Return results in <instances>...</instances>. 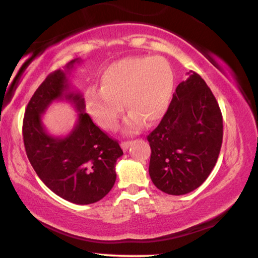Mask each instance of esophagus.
<instances>
[{
    "label": "esophagus",
    "mask_w": 258,
    "mask_h": 258,
    "mask_svg": "<svg viewBox=\"0 0 258 258\" xmlns=\"http://www.w3.org/2000/svg\"><path fill=\"white\" fill-rule=\"evenodd\" d=\"M131 145H132V141H124V142H121V144H120L122 151H124V152L127 151Z\"/></svg>",
    "instance_id": "1"
}]
</instances>
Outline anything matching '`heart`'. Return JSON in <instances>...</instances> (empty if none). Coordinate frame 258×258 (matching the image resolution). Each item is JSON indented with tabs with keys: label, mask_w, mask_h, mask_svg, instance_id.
Wrapping results in <instances>:
<instances>
[{
	"label": "heart",
	"mask_w": 258,
	"mask_h": 258,
	"mask_svg": "<svg viewBox=\"0 0 258 258\" xmlns=\"http://www.w3.org/2000/svg\"><path fill=\"white\" fill-rule=\"evenodd\" d=\"M99 91L86 95L88 112L103 130H113L122 111L130 112L125 130L134 132L164 116L174 91L175 75L161 56H131L111 63L99 79Z\"/></svg>",
	"instance_id": "heart-1"
}]
</instances>
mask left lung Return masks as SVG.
<instances>
[{"label":"left lung","mask_w":258,"mask_h":258,"mask_svg":"<svg viewBox=\"0 0 258 258\" xmlns=\"http://www.w3.org/2000/svg\"><path fill=\"white\" fill-rule=\"evenodd\" d=\"M172 95L159 126L147 137L149 176L168 195H186L202 185L217 163L222 144V116L214 95L190 71Z\"/></svg>","instance_id":"8db88e82"}]
</instances>
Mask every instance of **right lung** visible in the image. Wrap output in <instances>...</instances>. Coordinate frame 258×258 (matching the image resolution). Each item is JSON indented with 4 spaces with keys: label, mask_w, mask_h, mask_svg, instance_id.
<instances>
[{
    "label": "right lung",
    "mask_w": 258,
    "mask_h": 258,
    "mask_svg": "<svg viewBox=\"0 0 258 258\" xmlns=\"http://www.w3.org/2000/svg\"><path fill=\"white\" fill-rule=\"evenodd\" d=\"M80 59L68 62L45 79L31 97L23 120V139L31 166L49 190L79 205L104 198L116 182V162L122 155L112 140L84 112L80 91L73 90L69 75ZM56 100H67L78 111L75 127L67 136L45 131L41 116Z\"/></svg>",
    "instance_id": "add662e5"
}]
</instances>
